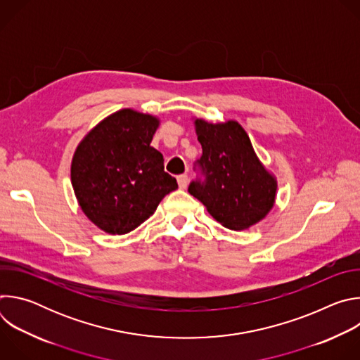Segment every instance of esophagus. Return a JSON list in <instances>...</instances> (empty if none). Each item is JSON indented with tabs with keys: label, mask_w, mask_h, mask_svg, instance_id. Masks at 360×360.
Masks as SVG:
<instances>
[{
	"label": "esophagus",
	"mask_w": 360,
	"mask_h": 360,
	"mask_svg": "<svg viewBox=\"0 0 360 360\" xmlns=\"http://www.w3.org/2000/svg\"><path fill=\"white\" fill-rule=\"evenodd\" d=\"M178 185L181 189H186L188 186V175H179L178 176Z\"/></svg>",
	"instance_id": "1"
}]
</instances>
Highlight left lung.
<instances>
[{
  "mask_svg": "<svg viewBox=\"0 0 360 360\" xmlns=\"http://www.w3.org/2000/svg\"><path fill=\"white\" fill-rule=\"evenodd\" d=\"M192 120L207 181L192 182L189 193L228 229L245 231L265 219L276 200L278 179L256 155L243 127L235 120Z\"/></svg>",
  "mask_w": 360,
  "mask_h": 360,
  "instance_id": "8db88e82",
  "label": "left lung"
}]
</instances>
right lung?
Returning <instances> with one entry per match:
<instances>
[{
  "instance_id": "add662e5",
  "label": "right lung",
  "mask_w": 360,
  "mask_h": 360,
  "mask_svg": "<svg viewBox=\"0 0 360 360\" xmlns=\"http://www.w3.org/2000/svg\"><path fill=\"white\" fill-rule=\"evenodd\" d=\"M160 124L157 115L122 108L99 121L78 143L71 184L81 211L101 231H134L178 188L164 171L162 153L150 146Z\"/></svg>"
}]
</instances>
